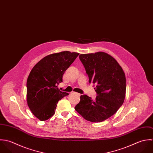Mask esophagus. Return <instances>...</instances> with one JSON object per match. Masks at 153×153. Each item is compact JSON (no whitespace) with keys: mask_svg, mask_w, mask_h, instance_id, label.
I'll list each match as a JSON object with an SVG mask.
<instances>
[{"mask_svg":"<svg viewBox=\"0 0 153 153\" xmlns=\"http://www.w3.org/2000/svg\"><path fill=\"white\" fill-rule=\"evenodd\" d=\"M71 94H76V95H78V96H79V95H80L79 94H78V93H75V92H71Z\"/></svg>","mask_w":153,"mask_h":153,"instance_id":"obj_1","label":"esophagus"}]
</instances>
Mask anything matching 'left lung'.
<instances>
[{
    "instance_id": "8db88e82",
    "label": "left lung",
    "mask_w": 153,
    "mask_h": 153,
    "mask_svg": "<svg viewBox=\"0 0 153 153\" xmlns=\"http://www.w3.org/2000/svg\"><path fill=\"white\" fill-rule=\"evenodd\" d=\"M79 57L89 82L96 84L97 96L93 100L87 95L81 96L75 109L87 120L101 122L113 116L123 103L126 88L125 73L117 62L104 52L82 54Z\"/></svg>"
}]
</instances>
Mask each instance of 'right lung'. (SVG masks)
<instances>
[{"mask_svg":"<svg viewBox=\"0 0 153 153\" xmlns=\"http://www.w3.org/2000/svg\"><path fill=\"white\" fill-rule=\"evenodd\" d=\"M79 54L64 51L49 54L32 69L27 81V104L33 114L41 121L54 114L57 104L68 93L57 85L63 75Z\"/></svg>","mask_w":153,"mask_h":153,"instance_id":"add662e5","label":"right lung"}]
</instances>
